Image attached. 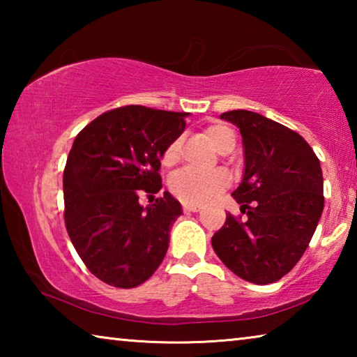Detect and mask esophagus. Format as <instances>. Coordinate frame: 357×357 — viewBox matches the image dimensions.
Returning <instances> with one entry per match:
<instances>
[{
	"label": "esophagus",
	"mask_w": 357,
	"mask_h": 357,
	"mask_svg": "<svg viewBox=\"0 0 357 357\" xmlns=\"http://www.w3.org/2000/svg\"><path fill=\"white\" fill-rule=\"evenodd\" d=\"M183 208L185 213H198V211L202 209V206H198V204H192V203H184Z\"/></svg>",
	"instance_id": "esophagus-1"
}]
</instances>
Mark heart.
<instances>
[{
  "instance_id": "1",
  "label": "heart",
  "mask_w": 357,
  "mask_h": 357,
  "mask_svg": "<svg viewBox=\"0 0 357 357\" xmlns=\"http://www.w3.org/2000/svg\"><path fill=\"white\" fill-rule=\"evenodd\" d=\"M206 134L211 138L214 146L220 151L225 149L227 144L234 140L233 130L223 124H213L206 129ZM181 154V140L174 138L168 143V146L162 153V164L165 167H173L179 160ZM229 184V174L223 170H215L209 173L197 170H181L174 173L168 187L172 193L181 202L192 204H203L222 193Z\"/></svg>"
}]
</instances>
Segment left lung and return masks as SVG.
Wrapping results in <instances>:
<instances>
[{"label":"left lung","instance_id":"obj_1","mask_svg":"<svg viewBox=\"0 0 357 357\" xmlns=\"http://www.w3.org/2000/svg\"><path fill=\"white\" fill-rule=\"evenodd\" d=\"M222 118L243 135L245 172L233 197L245 220L228 213L211 243L231 273L268 285L294 268L315 233L324 208L321 165L287 126L249 110Z\"/></svg>","mask_w":357,"mask_h":357}]
</instances>
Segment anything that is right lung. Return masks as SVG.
I'll return each mask as SVG.
<instances>
[{"label":"right lung","instance_id":"1","mask_svg":"<svg viewBox=\"0 0 357 357\" xmlns=\"http://www.w3.org/2000/svg\"><path fill=\"white\" fill-rule=\"evenodd\" d=\"M187 113L126 105L78 132L66 162L64 222L82 261L102 282L135 288L164 259L181 204L162 189L160 157L184 132ZM154 198V197H153Z\"/></svg>","mask_w":357,"mask_h":357}]
</instances>
